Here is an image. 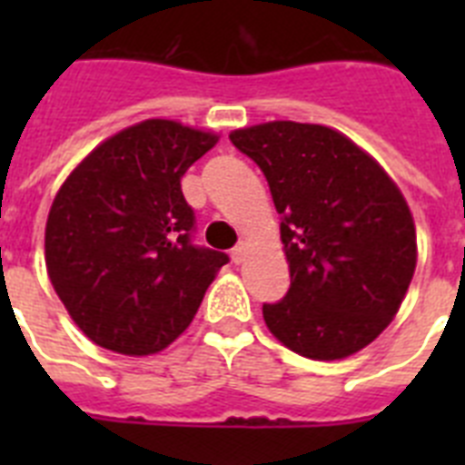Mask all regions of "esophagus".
I'll return each instance as SVG.
<instances>
[{
	"mask_svg": "<svg viewBox=\"0 0 465 465\" xmlns=\"http://www.w3.org/2000/svg\"><path fill=\"white\" fill-rule=\"evenodd\" d=\"M230 256H232V261L235 262H242L246 258V244H237L232 252H230Z\"/></svg>",
	"mask_w": 465,
	"mask_h": 465,
	"instance_id": "34e87169",
	"label": "esophagus"
}]
</instances>
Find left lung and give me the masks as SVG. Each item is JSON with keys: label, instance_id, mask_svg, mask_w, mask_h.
<instances>
[{"label": "left lung", "instance_id": "1", "mask_svg": "<svg viewBox=\"0 0 465 465\" xmlns=\"http://www.w3.org/2000/svg\"><path fill=\"white\" fill-rule=\"evenodd\" d=\"M230 142L261 167L282 213L291 289L262 305L270 332L307 359L356 354L391 323L412 282L417 232L405 197L326 125L272 121Z\"/></svg>", "mask_w": 465, "mask_h": 465}]
</instances>
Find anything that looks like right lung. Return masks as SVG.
Masks as SVG:
<instances>
[{
  "label": "right lung",
  "mask_w": 465,
  "mask_h": 465,
  "mask_svg": "<svg viewBox=\"0 0 465 465\" xmlns=\"http://www.w3.org/2000/svg\"><path fill=\"white\" fill-rule=\"evenodd\" d=\"M219 137L165 118L125 127L85 155L46 221V268L74 323L125 356L163 351L228 262L193 244L182 176Z\"/></svg>",
  "instance_id": "add662e5"
}]
</instances>
